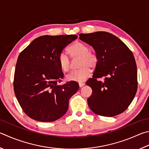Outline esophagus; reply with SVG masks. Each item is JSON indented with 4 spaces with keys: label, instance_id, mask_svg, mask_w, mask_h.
<instances>
[{
    "label": "esophagus",
    "instance_id": "esophagus-1",
    "mask_svg": "<svg viewBox=\"0 0 149 149\" xmlns=\"http://www.w3.org/2000/svg\"><path fill=\"white\" fill-rule=\"evenodd\" d=\"M84 85H85V83H79V87H82V86H83Z\"/></svg>",
    "mask_w": 149,
    "mask_h": 149
}]
</instances>
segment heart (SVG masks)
<instances>
[{
  "label": "heart",
  "mask_w": 149,
  "mask_h": 149,
  "mask_svg": "<svg viewBox=\"0 0 149 149\" xmlns=\"http://www.w3.org/2000/svg\"><path fill=\"white\" fill-rule=\"evenodd\" d=\"M68 52L73 58H79L78 66L80 68L70 72L66 75V79L70 81L81 83L85 81L91 75V70L95 68L98 63V55L93 51H89L86 44L81 42H76L68 48ZM58 63L61 69L64 72H68L71 66L70 58L65 53L58 55Z\"/></svg>",
  "instance_id": "heart-1"
}]
</instances>
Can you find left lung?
I'll list each match as a JSON object with an SVG mask.
<instances>
[{
	"instance_id": "1",
	"label": "left lung",
	"mask_w": 149,
	"mask_h": 149,
	"mask_svg": "<svg viewBox=\"0 0 149 149\" xmlns=\"http://www.w3.org/2000/svg\"><path fill=\"white\" fill-rule=\"evenodd\" d=\"M79 39L93 46L98 63L93 77L86 84L93 93L87 100L90 109L104 117L124 112L137 89V71L134 56L127 45L109 32L80 34ZM104 77V82L97 80Z\"/></svg>"
}]
</instances>
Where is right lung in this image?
<instances>
[{
  "label": "right lung",
  "instance_id": "obj_1",
  "mask_svg": "<svg viewBox=\"0 0 149 149\" xmlns=\"http://www.w3.org/2000/svg\"><path fill=\"white\" fill-rule=\"evenodd\" d=\"M75 34L42 36L34 40L18 56L13 79L16 98L25 114L35 120L52 122L65 114L69 100L79 85H58L64 74L58 63L63 49Z\"/></svg>",
  "mask_w": 149,
  "mask_h": 149
}]
</instances>
